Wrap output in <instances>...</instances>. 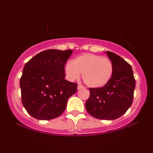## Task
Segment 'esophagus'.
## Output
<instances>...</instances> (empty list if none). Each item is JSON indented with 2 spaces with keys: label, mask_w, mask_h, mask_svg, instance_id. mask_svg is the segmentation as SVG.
I'll return each mask as SVG.
<instances>
[{
  "label": "esophagus",
  "mask_w": 153,
  "mask_h": 153,
  "mask_svg": "<svg viewBox=\"0 0 153 153\" xmlns=\"http://www.w3.org/2000/svg\"><path fill=\"white\" fill-rule=\"evenodd\" d=\"M83 86H82V85H80V84H78V90H80V89H82V88H83Z\"/></svg>",
  "instance_id": "obj_1"
}]
</instances>
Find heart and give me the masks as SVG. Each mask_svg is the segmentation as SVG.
I'll use <instances>...</instances> for the list:
<instances>
[{"label":"heart","mask_w":153,"mask_h":153,"mask_svg":"<svg viewBox=\"0 0 153 153\" xmlns=\"http://www.w3.org/2000/svg\"><path fill=\"white\" fill-rule=\"evenodd\" d=\"M65 72L71 80L82 74V79L88 86L98 88L109 82L113 75L114 65L109 59L103 56L85 53L75 57L72 62L67 63Z\"/></svg>","instance_id":"1"}]
</instances>
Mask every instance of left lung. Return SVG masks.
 <instances>
[{
  "instance_id": "left-lung-1",
  "label": "left lung",
  "mask_w": 153,
  "mask_h": 153,
  "mask_svg": "<svg viewBox=\"0 0 153 153\" xmlns=\"http://www.w3.org/2000/svg\"><path fill=\"white\" fill-rule=\"evenodd\" d=\"M114 65V73L104 86L90 88L85 108L99 119L114 120L124 114L131 106L134 97L135 80L131 67L120 56L106 52Z\"/></svg>"
}]
</instances>
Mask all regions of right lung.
Instances as JSON below:
<instances>
[{"label": "right lung", "instance_id": "1", "mask_svg": "<svg viewBox=\"0 0 153 153\" xmlns=\"http://www.w3.org/2000/svg\"><path fill=\"white\" fill-rule=\"evenodd\" d=\"M73 50H47L25 64L20 79L23 106L39 120L60 116L68 99L77 91L75 82L65 79V65Z\"/></svg>", "mask_w": 153, "mask_h": 153}]
</instances>
